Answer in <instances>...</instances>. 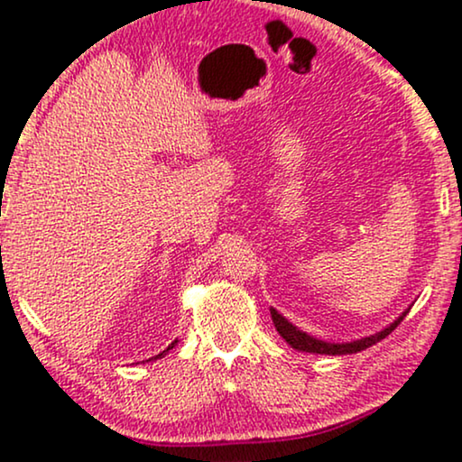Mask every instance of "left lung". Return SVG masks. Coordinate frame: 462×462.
<instances>
[{
  "mask_svg": "<svg viewBox=\"0 0 462 462\" xmlns=\"http://www.w3.org/2000/svg\"><path fill=\"white\" fill-rule=\"evenodd\" d=\"M406 313H409V309L402 311V316L395 318L389 327H384L383 330H378V333L370 335V337H361V339H355V341H341V344H335V341H322L318 337H313V335L305 333V330L296 328L294 324L290 322V319L281 316L279 311H276L274 307H270V316H273V322L276 330H279V335L283 337L287 344L291 346L294 350H300V352H313V355H355V352H361L365 348H370V346L378 344V341L387 337L392 330L398 327L400 322L406 318Z\"/></svg>",
  "mask_w": 462,
  "mask_h": 462,
  "instance_id": "8db88e82",
  "label": "left lung"
}]
</instances>
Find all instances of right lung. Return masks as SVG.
I'll use <instances>...</instances> for the list:
<instances>
[{
  "label": "right lung",
  "instance_id": "add662e5",
  "mask_svg": "<svg viewBox=\"0 0 462 462\" xmlns=\"http://www.w3.org/2000/svg\"><path fill=\"white\" fill-rule=\"evenodd\" d=\"M175 344H177V339H175V341H172V344H171V346H168V348H166L164 352H160V355H157V356H153V359H162V356H164L168 350H171V348H175ZM149 361H151V359H149Z\"/></svg>",
  "mask_w": 462,
  "mask_h": 462
}]
</instances>
